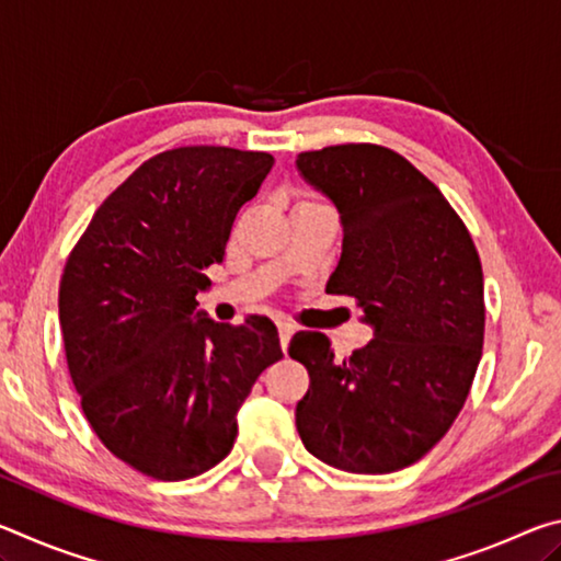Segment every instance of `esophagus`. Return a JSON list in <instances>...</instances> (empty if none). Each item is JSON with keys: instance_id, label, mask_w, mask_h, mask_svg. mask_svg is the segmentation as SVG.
Returning <instances> with one entry per match:
<instances>
[{"instance_id": "obj_1", "label": "esophagus", "mask_w": 561, "mask_h": 561, "mask_svg": "<svg viewBox=\"0 0 561 561\" xmlns=\"http://www.w3.org/2000/svg\"><path fill=\"white\" fill-rule=\"evenodd\" d=\"M277 329H279V341H282V351L284 354H287V346H289V339L294 336V324H289V321H279L277 324Z\"/></svg>"}]
</instances>
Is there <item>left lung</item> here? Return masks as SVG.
<instances>
[{
  "mask_svg": "<svg viewBox=\"0 0 561 561\" xmlns=\"http://www.w3.org/2000/svg\"><path fill=\"white\" fill-rule=\"evenodd\" d=\"M339 210L341 257L329 294L354 297L374 339L339 360L319 331L289 356L309 371L299 438L331 468L383 474L421 460L458 417L485 336L482 267L468 227L403 156L371 144L297 156Z\"/></svg>",
  "mask_w": 561,
  "mask_h": 561,
  "instance_id": "left-lung-1",
  "label": "left lung"
}]
</instances>
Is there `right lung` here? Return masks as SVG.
Masks as SVG:
<instances>
[{
    "instance_id": "right-lung-1",
    "label": "right lung",
    "mask_w": 561,
    "mask_h": 561,
    "mask_svg": "<svg viewBox=\"0 0 561 561\" xmlns=\"http://www.w3.org/2000/svg\"><path fill=\"white\" fill-rule=\"evenodd\" d=\"M272 163L222 146L158 153L103 201L64 267L59 321L83 413L116 458L156 480L227 458L237 411L282 358L267 317L230 327L195 309Z\"/></svg>"
}]
</instances>
